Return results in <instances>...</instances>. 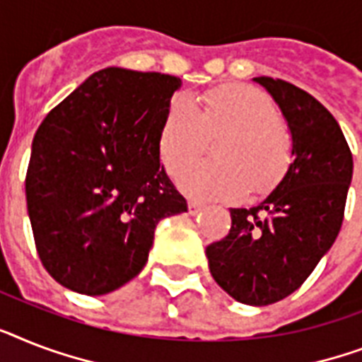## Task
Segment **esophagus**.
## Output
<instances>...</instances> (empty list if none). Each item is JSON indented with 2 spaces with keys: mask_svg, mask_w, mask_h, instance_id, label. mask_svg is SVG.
I'll list each match as a JSON object with an SVG mask.
<instances>
[{
  "mask_svg": "<svg viewBox=\"0 0 362 362\" xmlns=\"http://www.w3.org/2000/svg\"><path fill=\"white\" fill-rule=\"evenodd\" d=\"M204 208V204H201L199 201H189L187 202V210H189L191 216H195V214H199V211Z\"/></svg>",
  "mask_w": 362,
  "mask_h": 362,
  "instance_id": "obj_1",
  "label": "esophagus"
}]
</instances>
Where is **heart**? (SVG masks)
Here are the masks:
<instances>
[{
    "label": "heart",
    "instance_id": "heart-1",
    "mask_svg": "<svg viewBox=\"0 0 362 362\" xmlns=\"http://www.w3.org/2000/svg\"><path fill=\"white\" fill-rule=\"evenodd\" d=\"M227 135L217 163H202L182 176L187 193L202 199H236L277 184L292 158V137L281 111L266 93L249 85H227L197 98H175L161 130L163 165L178 176L206 152L210 137Z\"/></svg>",
    "mask_w": 362,
    "mask_h": 362
}]
</instances>
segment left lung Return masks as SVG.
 I'll use <instances>...</instances> for the list:
<instances>
[{
  "label": "left lung",
  "instance_id": "1",
  "mask_svg": "<svg viewBox=\"0 0 362 362\" xmlns=\"http://www.w3.org/2000/svg\"><path fill=\"white\" fill-rule=\"evenodd\" d=\"M255 81L283 111L293 161L257 206L230 208V232L208 245L206 257L211 277L230 298L264 307L296 292L334 243L354 158L339 122L314 96L284 79Z\"/></svg>",
  "mask_w": 362,
  "mask_h": 362
}]
</instances>
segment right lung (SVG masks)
Returning <instances> with one entry per match:
<instances>
[{"label":"right lung","mask_w":362,"mask_h":362,"mask_svg":"<svg viewBox=\"0 0 362 362\" xmlns=\"http://www.w3.org/2000/svg\"><path fill=\"white\" fill-rule=\"evenodd\" d=\"M180 78L98 70L46 115L31 146L25 199L46 272L104 296L139 275L156 225L187 211L160 161Z\"/></svg>","instance_id":"obj_1"}]
</instances>
